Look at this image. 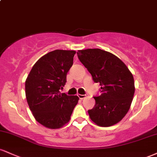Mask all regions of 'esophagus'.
I'll use <instances>...</instances> for the list:
<instances>
[{
    "mask_svg": "<svg viewBox=\"0 0 157 157\" xmlns=\"http://www.w3.org/2000/svg\"><path fill=\"white\" fill-rule=\"evenodd\" d=\"M77 96H78V97L80 99V100H82V99H84L85 97H86V95L80 94H77Z\"/></svg>",
    "mask_w": 157,
    "mask_h": 157,
    "instance_id": "obj_1",
    "label": "esophagus"
}]
</instances>
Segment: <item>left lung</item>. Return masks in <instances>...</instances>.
Wrapping results in <instances>:
<instances>
[{
	"label": "left lung",
	"instance_id": "1",
	"mask_svg": "<svg viewBox=\"0 0 157 157\" xmlns=\"http://www.w3.org/2000/svg\"><path fill=\"white\" fill-rule=\"evenodd\" d=\"M77 53L94 82L101 86V94L94 97V107L88 111L90 118L102 127L115 125L125 116L132 102L135 91L132 74L120 58L109 52L88 48Z\"/></svg>",
	"mask_w": 157,
	"mask_h": 157
}]
</instances>
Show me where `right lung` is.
Instances as JSON below:
<instances>
[{
  "instance_id": "obj_1",
  "label": "right lung",
  "mask_w": 157,
  "mask_h": 157,
  "mask_svg": "<svg viewBox=\"0 0 157 157\" xmlns=\"http://www.w3.org/2000/svg\"><path fill=\"white\" fill-rule=\"evenodd\" d=\"M76 52L57 49L34 65L25 82L26 100L34 117L48 128L63 127L70 120L79 97L60 93Z\"/></svg>"
}]
</instances>
